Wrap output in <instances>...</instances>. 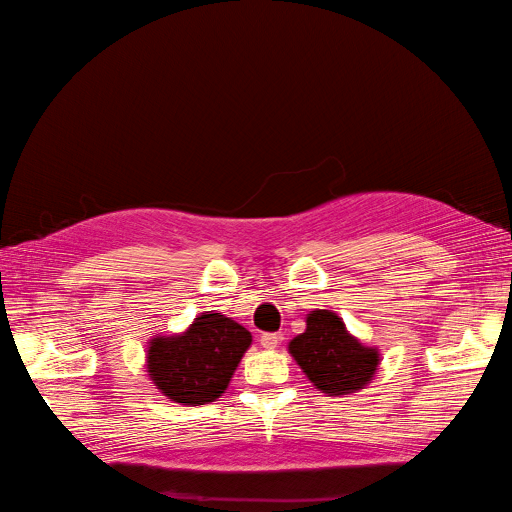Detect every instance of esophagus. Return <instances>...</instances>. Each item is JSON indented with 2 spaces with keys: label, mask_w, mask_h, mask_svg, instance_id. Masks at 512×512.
<instances>
[{
  "label": "esophagus",
  "mask_w": 512,
  "mask_h": 512,
  "mask_svg": "<svg viewBox=\"0 0 512 512\" xmlns=\"http://www.w3.org/2000/svg\"><path fill=\"white\" fill-rule=\"evenodd\" d=\"M279 339H281V336H279V334H273V332H266V334H262V345L266 347V350H275V347L279 345Z\"/></svg>",
  "instance_id": "esophagus-1"
}]
</instances>
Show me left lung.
Masks as SVG:
<instances>
[{"label": "left lung", "instance_id": "8db88e82", "mask_svg": "<svg viewBox=\"0 0 512 512\" xmlns=\"http://www.w3.org/2000/svg\"><path fill=\"white\" fill-rule=\"evenodd\" d=\"M310 383L330 396L352 394L374 378L380 356L345 330V323L330 310H314L306 332L288 345Z\"/></svg>", "mask_w": 512, "mask_h": 512}]
</instances>
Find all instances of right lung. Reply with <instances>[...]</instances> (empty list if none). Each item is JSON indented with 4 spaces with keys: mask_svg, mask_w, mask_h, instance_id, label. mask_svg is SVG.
I'll return each mask as SVG.
<instances>
[{
    "mask_svg": "<svg viewBox=\"0 0 512 512\" xmlns=\"http://www.w3.org/2000/svg\"><path fill=\"white\" fill-rule=\"evenodd\" d=\"M253 336L220 312L200 314L178 336H158L147 350L156 387L182 405H206L224 394Z\"/></svg>",
    "mask_w": 512,
    "mask_h": 512,
    "instance_id": "obj_1",
    "label": "right lung"
}]
</instances>
